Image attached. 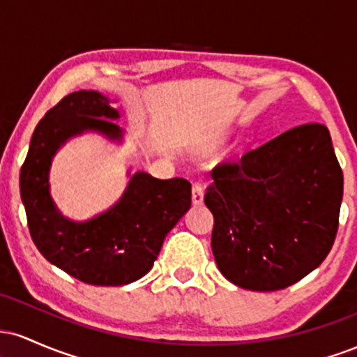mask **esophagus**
<instances>
[{
    "mask_svg": "<svg viewBox=\"0 0 357 357\" xmlns=\"http://www.w3.org/2000/svg\"><path fill=\"white\" fill-rule=\"evenodd\" d=\"M203 195H204V190H203L202 183H192V188H191L192 203L202 204L203 203Z\"/></svg>",
    "mask_w": 357,
    "mask_h": 357,
    "instance_id": "esophagus-1",
    "label": "esophagus"
}]
</instances>
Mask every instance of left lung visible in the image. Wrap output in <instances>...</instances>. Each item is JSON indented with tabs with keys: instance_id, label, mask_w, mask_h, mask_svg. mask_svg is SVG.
Instances as JSON below:
<instances>
[{
	"instance_id": "1",
	"label": "left lung",
	"mask_w": 357,
	"mask_h": 357,
	"mask_svg": "<svg viewBox=\"0 0 357 357\" xmlns=\"http://www.w3.org/2000/svg\"><path fill=\"white\" fill-rule=\"evenodd\" d=\"M211 176V250L228 280L272 292L322 264L337 235L344 181L326 126L285 130Z\"/></svg>"
}]
</instances>
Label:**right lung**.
<instances>
[{
	"label": "right lung",
	"mask_w": 357,
	"mask_h": 357,
	"mask_svg": "<svg viewBox=\"0 0 357 357\" xmlns=\"http://www.w3.org/2000/svg\"><path fill=\"white\" fill-rule=\"evenodd\" d=\"M117 117L99 92L68 93L38 122L20 171V192L36 248L50 264L90 285L119 287L146 275L166 235L191 206L188 179L136 173L119 203L100 216L75 223L60 215L48 191L53 154L84 130L121 139L122 130L110 121Z\"/></svg>",
	"instance_id": "right-lung-1"
}]
</instances>
